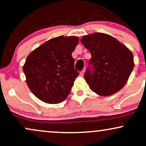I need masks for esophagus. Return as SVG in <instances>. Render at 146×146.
<instances>
[{
	"label": "esophagus",
	"instance_id": "34e87169",
	"mask_svg": "<svg viewBox=\"0 0 146 146\" xmlns=\"http://www.w3.org/2000/svg\"><path fill=\"white\" fill-rule=\"evenodd\" d=\"M84 72H85V69H83V70H82V71H80V75H84Z\"/></svg>",
	"mask_w": 146,
	"mask_h": 146
}]
</instances>
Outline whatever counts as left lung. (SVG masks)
<instances>
[{
    "label": "left lung",
    "mask_w": 146,
    "mask_h": 146,
    "mask_svg": "<svg viewBox=\"0 0 146 146\" xmlns=\"http://www.w3.org/2000/svg\"><path fill=\"white\" fill-rule=\"evenodd\" d=\"M92 58L84 78L90 89L103 96L121 90L133 69V55L127 48L109 35L94 33L81 39Z\"/></svg>",
    "instance_id": "1"
}]
</instances>
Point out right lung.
I'll list each match as a JSON object with an SVG mask.
<instances>
[{
    "mask_svg": "<svg viewBox=\"0 0 146 146\" xmlns=\"http://www.w3.org/2000/svg\"><path fill=\"white\" fill-rule=\"evenodd\" d=\"M79 42L76 36H58L32 51L23 67L29 90L48 104H58L68 96L75 78L72 52Z\"/></svg>",
    "mask_w": 146,
    "mask_h": 146,
    "instance_id": "right-lung-1",
    "label": "right lung"
}]
</instances>
